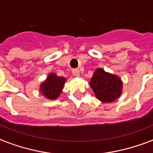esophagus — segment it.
Listing matches in <instances>:
<instances>
[{
    "mask_svg": "<svg viewBox=\"0 0 153 153\" xmlns=\"http://www.w3.org/2000/svg\"><path fill=\"white\" fill-rule=\"evenodd\" d=\"M72 73H73V74L74 75V76H79V70H78V69H74L73 70H72Z\"/></svg>",
    "mask_w": 153,
    "mask_h": 153,
    "instance_id": "esophagus-1",
    "label": "esophagus"
}]
</instances>
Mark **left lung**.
Here are the masks:
<instances>
[{
  "mask_svg": "<svg viewBox=\"0 0 153 153\" xmlns=\"http://www.w3.org/2000/svg\"><path fill=\"white\" fill-rule=\"evenodd\" d=\"M97 98L102 102H111L118 98L122 93L121 80L116 75L97 69L90 81Z\"/></svg>",
  "mask_w": 153,
  "mask_h": 153,
  "instance_id": "obj_1",
  "label": "left lung"
}]
</instances>
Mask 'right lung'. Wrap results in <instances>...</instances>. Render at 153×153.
I'll return each mask as SVG.
<instances>
[{
    "label": "right lung",
    "instance_id": "right-lung-1",
    "mask_svg": "<svg viewBox=\"0 0 153 153\" xmlns=\"http://www.w3.org/2000/svg\"><path fill=\"white\" fill-rule=\"evenodd\" d=\"M65 81L66 79L63 77H58L56 74H50L47 80L41 84L40 91L47 99H56L63 89Z\"/></svg>",
    "mask_w": 153,
    "mask_h": 153
}]
</instances>
